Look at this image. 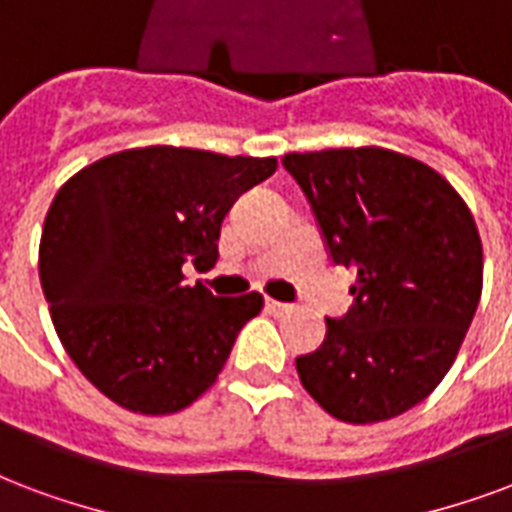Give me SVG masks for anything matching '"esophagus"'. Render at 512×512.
<instances>
[{
  "mask_svg": "<svg viewBox=\"0 0 512 512\" xmlns=\"http://www.w3.org/2000/svg\"><path fill=\"white\" fill-rule=\"evenodd\" d=\"M267 310H270L272 315H286V313H291L294 307L286 305V302H275V299H267Z\"/></svg>",
  "mask_w": 512,
  "mask_h": 512,
  "instance_id": "obj_1",
  "label": "esophagus"
}]
</instances>
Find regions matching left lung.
Masks as SVG:
<instances>
[{
	"label": "left lung",
	"mask_w": 512,
	"mask_h": 512,
	"mask_svg": "<svg viewBox=\"0 0 512 512\" xmlns=\"http://www.w3.org/2000/svg\"><path fill=\"white\" fill-rule=\"evenodd\" d=\"M334 264L356 270L351 313L299 356L310 397L345 424L424 402L456 361L483 291L470 207L424 161L378 145L286 153Z\"/></svg>",
	"instance_id": "obj_1"
}]
</instances>
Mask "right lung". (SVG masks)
<instances>
[{"label":"right lung","instance_id":"right-lung-1","mask_svg":"<svg viewBox=\"0 0 512 512\" xmlns=\"http://www.w3.org/2000/svg\"><path fill=\"white\" fill-rule=\"evenodd\" d=\"M278 159L148 145L88 164L53 197L40 283L64 351L115 405L169 416L224 370L264 297L183 283L213 267L229 207Z\"/></svg>","mask_w":512,"mask_h":512}]
</instances>
